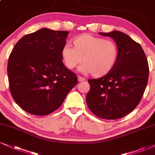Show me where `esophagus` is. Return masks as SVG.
<instances>
[{
	"label": "esophagus",
	"mask_w": 155,
	"mask_h": 155,
	"mask_svg": "<svg viewBox=\"0 0 155 155\" xmlns=\"http://www.w3.org/2000/svg\"><path fill=\"white\" fill-rule=\"evenodd\" d=\"M78 81H79V82H83V81H85V78L81 77V76H78Z\"/></svg>",
	"instance_id": "esophagus-1"
}]
</instances>
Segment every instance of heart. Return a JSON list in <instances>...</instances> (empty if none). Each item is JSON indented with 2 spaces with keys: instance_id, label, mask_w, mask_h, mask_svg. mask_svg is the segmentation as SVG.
Returning a JSON list of instances; mask_svg holds the SVG:
<instances>
[{
  "instance_id": "b5f03b06",
  "label": "heart",
  "mask_w": 155,
  "mask_h": 155,
  "mask_svg": "<svg viewBox=\"0 0 155 155\" xmlns=\"http://www.w3.org/2000/svg\"><path fill=\"white\" fill-rule=\"evenodd\" d=\"M73 47L65 45L61 51L62 60L67 68L74 69L83 62L80 70L93 77H103L112 71L118 56L116 44L88 34L74 38Z\"/></svg>"
}]
</instances>
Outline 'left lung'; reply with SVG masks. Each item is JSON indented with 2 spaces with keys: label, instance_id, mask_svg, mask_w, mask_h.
Listing matches in <instances>:
<instances>
[{
  "label": "left lung",
  "instance_id": "obj_1",
  "mask_svg": "<svg viewBox=\"0 0 155 155\" xmlns=\"http://www.w3.org/2000/svg\"><path fill=\"white\" fill-rule=\"evenodd\" d=\"M98 34L115 41L118 56L111 72L87 81L91 88L87 105L99 118L118 119L131 113L140 102L148 82V62L141 45L126 34L118 31Z\"/></svg>",
  "mask_w": 155,
  "mask_h": 155
}]
</instances>
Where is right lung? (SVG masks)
Segmentation results:
<instances>
[{
    "mask_svg": "<svg viewBox=\"0 0 155 155\" xmlns=\"http://www.w3.org/2000/svg\"><path fill=\"white\" fill-rule=\"evenodd\" d=\"M69 32L43 28L16 44L8 62L9 88L23 110L45 116L64 102L78 77L62 62L61 51Z\"/></svg>",
    "mask_w": 155,
    "mask_h": 155,
    "instance_id": "add662e5",
    "label": "right lung"
}]
</instances>
